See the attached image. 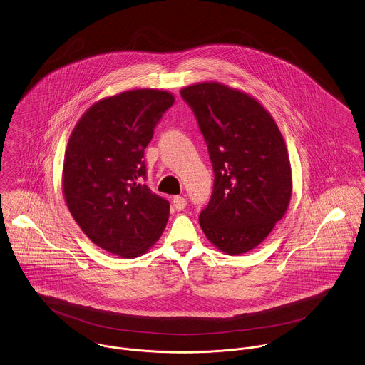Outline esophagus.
<instances>
[{"label": "esophagus", "mask_w": 365, "mask_h": 365, "mask_svg": "<svg viewBox=\"0 0 365 365\" xmlns=\"http://www.w3.org/2000/svg\"><path fill=\"white\" fill-rule=\"evenodd\" d=\"M173 207L177 209V210H182V209L187 207V200L184 197L177 195V197L173 198Z\"/></svg>", "instance_id": "obj_1"}]
</instances>
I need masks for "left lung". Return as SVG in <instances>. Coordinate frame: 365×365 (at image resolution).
Masks as SVG:
<instances>
[{
	"instance_id": "left-lung-1",
	"label": "left lung",
	"mask_w": 365,
	"mask_h": 365,
	"mask_svg": "<svg viewBox=\"0 0 365 365\" xmlns=\"http://www.w3.org/2000/svg\"><path fill=\"white\" fill-rule=\"evenodd\" d=\"M208 145L215 181L200 225L229 256L257 247L289 207L292 174L284 138L252 96L205 81L180 91Z\"/></svg>"
}]
</instances>
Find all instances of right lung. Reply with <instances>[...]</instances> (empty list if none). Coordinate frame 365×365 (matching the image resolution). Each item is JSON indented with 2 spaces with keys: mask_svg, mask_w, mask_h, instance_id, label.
Listing matches in <instances>:
<instances>
[{
  "mask_svg": "<svg viewBox=\"0 0 365 365\" xmlns=\"http://www.w3.org/2000/svg\"><path fill=\"white\" fill-rule=\"evenodd\" d=\"M163 90H129L91 105L64 153L61 190L74 220L93 243L123 259L145 255L160 239L168 201L153 194L142 160L163 113Z\"/></svg>",
  "mask_w": 365,
  "mask_h": 365,
  "instance_id": "right-lung-1",
  "label": "right lung"
}]
</instances>
